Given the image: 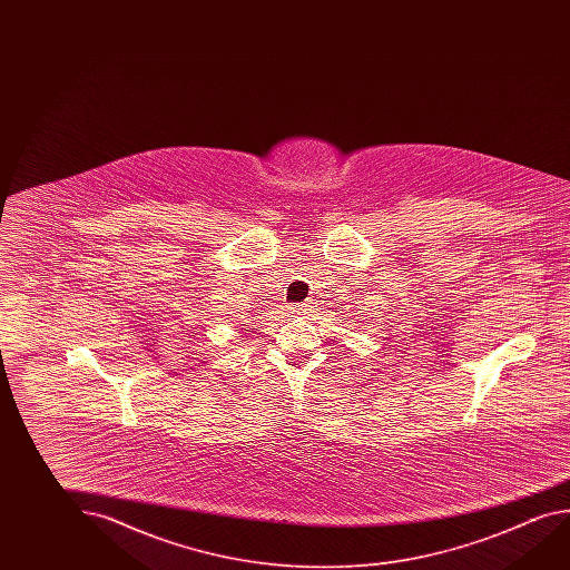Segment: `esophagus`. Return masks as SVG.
Segmentation results:
<instances>
[{"label":"esophagus","instance_id":"34e87169","mask_svg":"<svg viewBox=\"0 0 570 570\" xmlns=\"http://www.w3.org/2000/svg\"><path fill=\"white\" fill-rule=\"evenodd\" d=\"M288 309L292 314H299V312H304V306L302 304H292Z\"/></svg>","mask_w":570,"mask_h":570}]
</instances>
